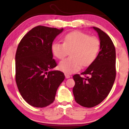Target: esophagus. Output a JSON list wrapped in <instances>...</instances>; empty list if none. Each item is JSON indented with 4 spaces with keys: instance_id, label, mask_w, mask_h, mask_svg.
Segmentation results:
<instances>
[{
    "instance_id": "esophagus-1",
    "label": "esophagus",
    "mask_w": 129,
    "mask_h": 129,
    "mask_svg": "<svg viewBox=\"0 0 129 129\" xmlns=\"http://www.w3.org/2000/svg\"><path fill=\"white\" fill-rule=\"evenodd\" d=\"M65 76H66V78H67V79H68V78H70L71 77L70 75H69V74H67V73L65 74Z\"/></svg>"
}]
</instances>
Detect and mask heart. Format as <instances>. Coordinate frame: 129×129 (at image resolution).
Here are the masks:
<instances>
[{"label": "heart", "mask_w": 129, "mask_h": 129, "mask_svg": "<svg viewBox=\"0 0 129 129\" xmlns=\"http://www.w3.org/2000/svg\"><path fill=\"white\" fill-rule=\"evenodd\" d=\"M100 48V42L97 38L90 36L80 31H73L66 35L63 44L53 43L51 52L59 59H63L71 51V57L62 60L59 69L66 73H73L82 66L88 67L96 59Z\"/></svg>", "instance_id": "obj_1"}]
</instances>
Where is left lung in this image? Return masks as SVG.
I'll list each match as a JSON object with an SVG mask.
<instances>
[{
	"instance_id": "1",
	"label": "left lung",
	"mask_w": 129,
	"mask_h": 129,
	"mask_svg": "<svg viewBox=\"0 0 129 129\" xmlns=\"http://www.w3.org/2000/svg\"><path fill=\"white\" fill-rule=\"evenodd\" d=\"M100 39V51L94 62L81 75L73 76L75 100L85 107L97 106L107 96L116 78V51L112 39L106 33L93 26Z\"/></svg>"
}]
</instances>
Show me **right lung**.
<instances>
[{
	"instance_id": "right-lung-1",
	"label": "right lung",
	"mask_w": 129,
	"mask_h": 129,
	"mask_svg": "<svg viewBox=\"0 0 129 129\" xmlns=\"http://www.w3.org/2000/svg\"><path fill=\"white\" fill-rule=\"evenodd\" d=\"M63 29L37 26L23 37L17 47L16 82L23 100L33 107H45L53 103L65 79L63 72L50 71L57 66L51 45Z\"/></svg>"
}]
</instances>
